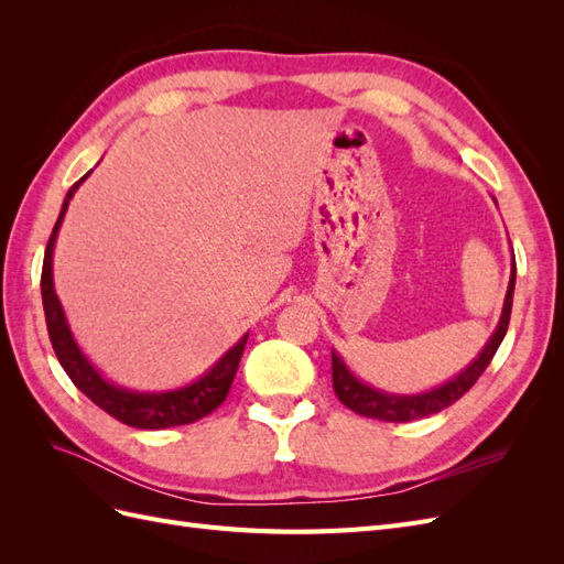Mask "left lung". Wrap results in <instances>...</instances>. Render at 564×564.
Masks as SVG:
<instances>
[{
    "mask_svg": "<svg viewBox=\"0 0 564 564\" xmlns=\"http://www.w3.org/2000/svg\"><path fill=\"white\" fill-rule=\"evenodd\" d=\"M513 292H516V256H513V268H510L508 292L503 299V311H501L497 329H494V334L489 336L480 355H477L464 371H458L449 381L425 392H416V395H395V392L379 390L373 386H367L362 379H357L344 362V357H340L336 350H332V381H334L336 398L348 409H352L355 414L388 421V423H404V421H414V419L442 412V409L454 404L460 395H466V392L475 386V381L482 377V371L489 367L491 357L497 355L510 322Z\"/></svg>",
    "mask_w": 564,
    "mask_h": 564,
    "instance_id": "left-lung-1",
    "label": "left lung"
}]
</instances>
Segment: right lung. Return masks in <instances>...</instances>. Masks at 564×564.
<instances>
[{
  "label": "right lung",
  "mask_w": 564,
  "mask_h": 564,
  "mask_svg": "<svg viewBox=\"0 0 564 564\" xmlns=\"http://www.w3.org/2000/svg\"><path fill=\"white\" fill-rule=\"evenodd\" d=\"M89 174H84L70 191H67L54 232H51L46 251H44L42 303H44L51 346H54L58 362L65 369L67 377H70V381L94 404H98L104 412H108L117 421H122L131 425V429H141V431H160V429H172V425L193 423L202 416L212 414L214 409L226 400L235 379V371L240 367L249 334H245L240 340H237L226 355H220L216 365L207 373H202L197 381L187 386H181L174 390H160V392H141V390H129L124 386H115L112 381H108L77 346V340L70 332V324H67L65 311L54 289V247L58 240V230L65 218L67 204H70V199L79 191V185L89 178Z\"/></svg>",
  "instance_id": "add662e5"
}]
</instances>
